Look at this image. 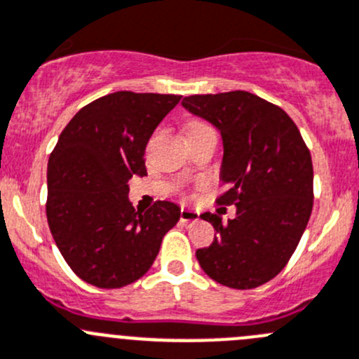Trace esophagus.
<instances>
[{
    "label": "esophagus",
    "mask_w": 359,
    "mask_h": 359,
    "mask_svg": "<svg viewBox=\"0 0 359 359\" xmlns=\"http://www.w3.org/2000/svg\"><path fill=\"white\" fill-rule=\"evenodd\" d=\"M200 219V212L193 208H180V221L182 222H196Z\"/></svg>",
    "instance_id": "1"
}]
</instances>
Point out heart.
<instances>
[{
    "label": "heart",
    "mask_w": 359,
    "mask_h": 359,
    "mask_svg": "<svg viewBox=\"0 0 359 359\" xmlns=\"http://www.w3.org/2000/svg\"><path fill=\"white\" fill-rule=\"evenodd\" d=\"M201 126H203V124H194V126L191 128V130H196V128H201ZM191 130H189V131H191Z\"/></svg>",
    "instance_id": "1"
}]
</instances>
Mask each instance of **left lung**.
Wrapping results in <instances>:
<instances>
[{
	"mask_svg": "<svg viewBox=\"0 0 359 359\" xmlns=\"http://www.w3.org/2000/svg\"><path fill=\"white\" fill-rule=\"evenodd\" d=\"M222 138L221 205H235L228 224L205 212L217 235L196 250L203 272L233 290L272 280L293 256L314 203L312 158L297 124L280 107L247 91L182 100Z\"/></svg>",
	"mask_w": 359,
	"mask_h": 359,
	"instance_id": "left-lung-1",
	"label": "left lung"
}]
</instances>
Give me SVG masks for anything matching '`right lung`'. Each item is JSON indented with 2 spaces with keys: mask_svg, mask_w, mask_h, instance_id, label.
Returning <instances> with one entry per match:
<instances>
[{
  "mask_svg": "<svg viewBox=\"0 0 359 359\" xmlns=\"http://www.w3.org/2000/svg\"><path fill=\"white\" fill-rule=\"evenodd\" d=\"M177 95L117 91L95 100L66 124L48 158L47 221L73 272L103 290L147 273L179 205H131L130 179L147 175L145 145Z\"/></svg>",
  "mask_w": 359,
  "mask_h": 359,
  "instance_id": "1",
  "label": "right lung"
}]
</instances>
